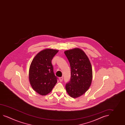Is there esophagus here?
Segmentation results:
<instances>
[{"label":"esophagus","instance_id":"34e87169","mask_svg":"<svg viewBox=\"0 0 125 125\" xmlns=\"http://www.w3.org/2000/svg\"><path fill=\"white\" fill-rule=\"evenodd\" d=\"M63 77H60V78H59V80L60 82H62V81H63Z\"/></svg>","mask_w":125,"mask_h":125}]
</instances>
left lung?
Returning <instances> with one entry per match:
<instances>
[{"mask_svg":"<svg viewBox=\"0 0 125 125\" xmlns=\"http://www.w3.org/2000/svg\"><path fill=\"white\" fill-rule=\"evenodd\" d=\"M71 68V78L65 88L72 98L84 94L91 86L92 69L90 61L83 50L79 48L64 51Z\"/></svg>","mask_w":125,"mask_h":125,"instance_id":"8db88e82","label":"left lung"}]
</instances>
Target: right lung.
Segmentation results:
<instances>
[{
    "instance_id": "add662e5",
    "label": "right lung",
    "mask_w": 125,
    "mask_h": 125,
    "mask_svg": "<svg viewBox=\"0 0 125 125\" xmlns=\"http://www.w3.org/2000/svg\"><path fill=\"white\" fill-rule=\"evenodd\" d=\"M58 51L45 49L38 53L31 62L29 73L30 83L33 90L40 95L49 93L57 82L52 60Z\"/></svg>"
}]
</instances>
